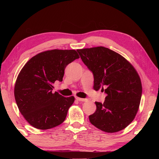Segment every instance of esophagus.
Wrapping results in <instances>:
<instances>
[{
  "mask_svg": "<svg viewBox=\"0 0 159 159\" xmlns=\"http://www.w3.org/2000/svg\"><path fill=\"white\" fill-rule=\"evenodd\" d=\"M76 99L78 101H79V102H87V99L81 98H79V97H76Z\"/></svg>",
  "mask_w": 159,
  "mask_h": 159,
  "instance_id": "34e87169",
  "label": "esophagus"
}]
</instances>
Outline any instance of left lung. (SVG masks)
<instances>
[{
	"label": "left lung",
	"mask_w": 159,
	"mask_h": 159,
	"mask_svg": "<svg viewBox=\"0 0 159 159\" xmlns=\"http://www.w3.org/2000/svg\"><path fill=\"white\" fill-rule=\"evenodd\" d=\"M93 76V88L107 94L103 104L96 102L90 122L107 133H116L135 117L142 94L140 78L133 66L116 52L102 46L77 50Z\"/></svg>",
	"instance_id": "obj_1"
}]
</instances>
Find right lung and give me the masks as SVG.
Listing matches in <instances>:
<instances>
[{"label":"right lung","instance_id":"obj_1","mask_svg":"<svg viewBox=\"0 0 159 159\" xmlns=\"http://www.w3.org/2000/svg\"><path fill=\"white\" fill-rule=\"evenodd\" d=\"M79 58L74 50L55 49L39 53L22 67L14 96L20 112L32 126L50 129L66 120L74 97L53 93V83L61 82L66 66Z\"/></svg>","mask_w":159,"mask_h":159}]
</instances>
